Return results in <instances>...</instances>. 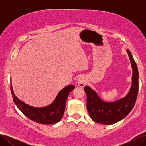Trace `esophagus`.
I'll return each instance as SVG.
<instances>
[{"label": "esophagus", "mask_w": 146, "mask_h": 146, "mask_svg": "<svg viewBox=\"0 0 146 146\" xmlns=\"http://www.w3.org/2000/svg\"><path fill=\"white\" fill-rule=\"evenodd\" d=\"M86 84V78L83 76H80L78 78V85L79 86L83 87Z\"/></svg>", "instance_id": "esophagus-1"}]
</instances>
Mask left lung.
Returning <instances> with one entry per match:
<instances>
[{"instance_id": "1", "label": "left lung", "mask_w": 146, "mask_h": 146, "mask_svg": "<svg viewBox=\"0 0 146 146\" xmlns=\"http://www.w3.org/2000/svg\"><path fill=\"white\" fill-rule=\"evenodd\" d=\"M131 61L133 75L132 84L127 95L113 102L102 100L96 92L89 86L84 90L87 96L86 108L92 121L104 125H111L122 120L130 113L134 107L138 92V70L129 50H127Z\"/></svg>"}]
</instances>
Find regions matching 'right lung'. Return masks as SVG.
Returning <instances> with one entry per match:
<instances>
[{
    "mask_svg": "<svg viewBox=\"0 0 146 146\" xmlns=\"http://www.w3.org/2000/svg\"><path fill=\"white\" fill-rule=\"evenodd\" d=\"M11 85V83H10ZM74 85H69L61 90L52 104L46 107L36 108L25 104L17 99L10 86L13 101L20 111L31 120L41 124H53L58 122L63 117L66 102L70 91L74 90Z\"/></svg>",
    "mask_w": 146,
    "mask_h": 146,
    "instance_id": "add662e5",
    "label": "right lung"
}]
</instances>
